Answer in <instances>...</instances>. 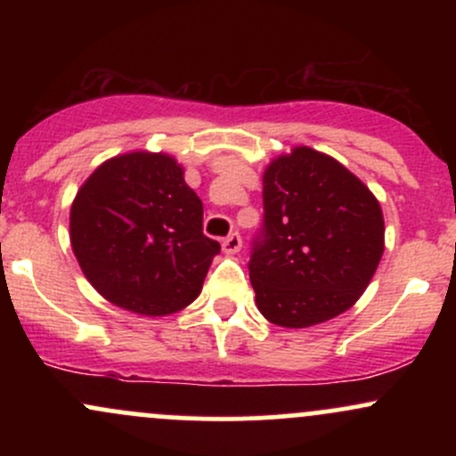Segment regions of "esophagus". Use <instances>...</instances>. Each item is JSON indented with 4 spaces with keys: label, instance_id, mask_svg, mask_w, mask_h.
<instances>
[{
    "label": "esophagus",
    "instance_id": "esophagus-1",
    "mask_svg": "<svg viewBox=\"0 0 456 456\" xmlns=\"http://www.w3.org/2000/svg\"><path fill=\"white\" fill-rule=\"evenodd\" d=\"M240 248H242V238H240V233H232L223 240V250L227 255H235Z\"/></svg>",
    "mask_w": 456,
    "mask_h": 456
}]
</instances>
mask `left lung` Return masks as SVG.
<instances>
[{
	"mask_svg": "<svg viewBox=\"0 0 456 456\" xmlns=\"http://www.w3.org/2000/svg\"><path fill=\"white\" fill-rule=\"evenodd\" d=\"M384 255V214L332 156L294 148L264 174V224L248 272L268 322L308 328L355 305Z\"/></svg>",
	"mask_w": 456,
	"mask_h": 456,
	"instance_id": "8db88e82",
	"label": "left lung"
}]
</instances>
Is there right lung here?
<instances>
[{
	"instance_id": "1",
	"label": "right lung",
	"mask_w": 456,
	"mask_h": 456,
	"mask_svg": "<svg viewBox=\"0 0 456 456\" xmlns=\"http://www.w3.org/2000/svg\"><path fill=\"white\" fill-rule=\"evenodd\" d=\"M70 242L94 289L148 317L201 294L221 244L203 235V203L167 154L130 151L102 162L70 208Z\"/></svg>"
}]
</instances>
